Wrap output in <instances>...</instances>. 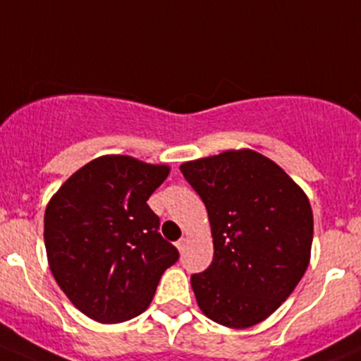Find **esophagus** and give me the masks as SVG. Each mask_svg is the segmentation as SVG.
<instances>
[{
    "label": "esophagus",
    "instance_id": "esophagus-1",
    "mask_svg": "<svg viewBox=\"0 0 361 361\" xmlns=\"http://www.w3.org/2000/svg\"><path fill=\"white\" fill-rule=\"evenodd\" d=\"M187 243H188V239H187V238H181L180 241L176 243V248H178V251H183V250H185V246H187Z\"/></svg>",
    "mask_w": 361,
    "mask_h": 361
}]
</instances>
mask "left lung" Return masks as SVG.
Segmentation results:
<instances>
[{"mask_svg": "<svg viewBox=\"0 0 361 361\" xmlns=\"http://www.w3.org/2000/svg\"><path fill=\"white\" fill-rule=\"evenodd\" d=\"M180 169L201 195L213 235V262L190 278L199 307L220 325L250 329L290 297L307 269V195L278 164L250 148Z\"/></svg>", "mask_w": 361, "mask_h": 361, "instance_id": "1", "label": "left lung"}]
</instances>
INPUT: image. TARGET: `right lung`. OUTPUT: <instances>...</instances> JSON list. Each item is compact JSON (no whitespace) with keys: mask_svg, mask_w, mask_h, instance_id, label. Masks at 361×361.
I'll return each mask as SVG.
<instances>
[{"mask_svg":"<svg viewBox=\"0 0 361 361\" xmlns=\"http://www.w3.org/2000/svg\"><path fill=\"white\" fill-rule=\"evenodd\" d=\"M169 166L103 155L68 178L45 209L50 271L78 311L122 323L150 305L178 250L159 234L147 201Z\"/></svg>","mask_w":361,"mask_h":361,"instance_id":"add662e5","label":"right lung"}]
</instances>
